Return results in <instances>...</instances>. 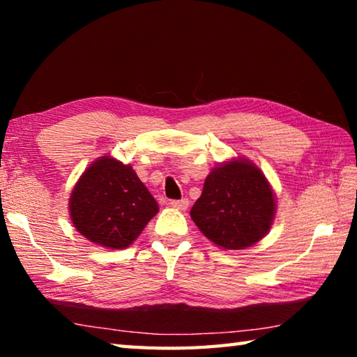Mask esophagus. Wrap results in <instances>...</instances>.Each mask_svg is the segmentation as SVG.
Returning <instances> with one entry per match:
<instances>
[{"mask_svg": "<svg viewBox=\"0 0 357 357\" xmlns=\"http://www.w3.org/2000/svg\"><path fill=\"white\" fill-rule=\"evenodd\" d=\"M170 206L174 209L184 211V209H187V206H189V200H187V198H181V200H172Z\"/></svg>", "mask_w": 357, "mask_h": 357, "instance_id": "34e87169", "label": "esophagus"}]
</instances>
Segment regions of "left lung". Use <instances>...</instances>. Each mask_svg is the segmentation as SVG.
Instances as JSON below:
<instances>
[{
	"mask_svg": "<svg viewBox=\"0 0 357 357\" xmlns=\"http://www.w3.org/2000/svg\"><path fill=\"white\" fill-rule=\"evenodd\" d=\"M274 211L273 189L259 168L245 160H231L208 174L190 217L214 244L239 250L268 233Z\"/></svg>",
	"mask_w": 357,
	"mask_h": 357,
	"instance_id": "8db88e82",
	"label": "left lung"
}]
</instances>
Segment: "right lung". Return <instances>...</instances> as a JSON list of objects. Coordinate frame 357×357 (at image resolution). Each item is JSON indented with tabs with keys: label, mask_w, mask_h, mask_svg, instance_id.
<instances>
[{
	"label": "right lung",
	"mask_w": 357,
	"mask_h": 357,
	"mask_svg": "<svg viewBox=\"0 0 357 357\" xmlns=\"http://www.w3.org/2000/svg\"><path fill=\"white\" fill-rule=\"evenodd\" d=\"M69 209L84 238L107 249H124L140 236L159 206L130 165L100 157L78 179Z\"/></svg>",
	"instance_id": "1"
}]
</instances>
